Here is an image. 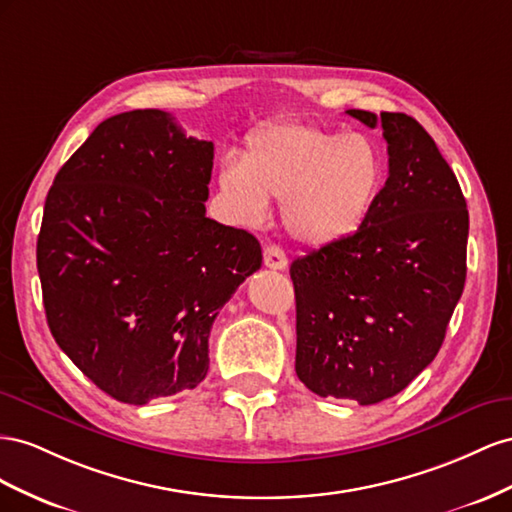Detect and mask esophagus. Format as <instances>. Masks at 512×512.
Segmentation results:
<instances>
[{"mask_svg": "<svg viewBox=\"0 0 512 512\" xmlns=\"http://www.w3.org/2000/svg\"><path fill=\"white\" fill-rule=\"evenodd\" d=\"M264 264L270 270H285L287 268V255L281 246L270 244L264 248Z\"/></svg>", "mask_w": 512, "mask_h": 512, "instance_id": "1", "label": "esophagus"}]
</instances>
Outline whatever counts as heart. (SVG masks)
I'll return each instance as SVG.
<instances>
[{
  "label": "heart",
  "instance_id": "obj_1",
  "mask_svg": "<svg viewBox=\"0 0 512 512\" xmlns=\"http://www.w3.org/2000/svg\"><path fill=\"white\" fill-rule=\"evenodd\" d=\"M384 180L386 156L371 137L304 122L255 130L240 163L225 160L218 171V188L242 223H261L268 199L283 201L287 233L309 246L354 236L369 221Z\"/></svg>",
  "mask_w": 512,
  "mask_h": 512
}]
</instances>
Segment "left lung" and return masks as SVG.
I'll list each match as a JSON object with an SVG mask.
<instances>
[{
  "label": "left lung",
  "instance_id": "1",
  "mask_svg": "<svg viewBox=\"0 0 512 512\" xmlns=\"http://www.w3.org/2000/svg\"><path fill=\"white\" fill-rule=\"evenodd\" d=\"M388 143V180L354 236L294 259L296 373L319 397L373 405L440 352L463 294L470 216L455 173L405 113L349 109Z\"/></svg>",
  "mask_w": 512,
  "mask_h": 512
}]
</instances>
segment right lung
Instances as JSON below:
<instances>
[{
	"mask_svg": "<svg viewBox=\"0 0 512 512\" xmlns=\"http://www.w3.org/2000/svg\"><path fill=\"white\" fill-rule=\"evenodd\" d=\"M214 143L160 109L96 126L57 171L36 261L53 339L115 401L195 388L221 306L261 268L253 233L206 216Z\"/></svg>",
	"mask_w": 512,
	"mask_h": 512,
	"instance_id": "1",
	"label": "right lung"
}]
</instances>
